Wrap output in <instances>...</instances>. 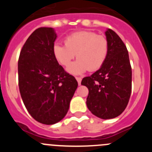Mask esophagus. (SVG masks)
Masks as SVG:
<instances>
[{"instance_id": "1", "label": "esophagus", "mask_w": 152, "mask_h": 152, "mask_svg": "<svg viewBox=\"0 0 152 152\" xmlns=\"http://www.w3.org/2000/svg\"><path fill=\"white\" fill-rule=\"evenodd\" d=\"M75 78H76V80H77V83H78V84L80 85V83H81V77H76Z\"/></svg>"}]
</instances>
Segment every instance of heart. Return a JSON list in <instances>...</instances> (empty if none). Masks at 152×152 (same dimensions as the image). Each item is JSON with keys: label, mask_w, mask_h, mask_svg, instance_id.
<instances>
[{"label": "heart", "mask_w": 152, "mask_h": 152, "mask_svg": "<svg viewBox=\"0 0 152 152\" xmlns=\"http://www.w3.org/2000/svg\"><path fill=\"white\" fill-rule=\"evenodd\" d=\"M64 44H54L53 56L61 65L67 67L77 54L79 59L69 64L67 69L72 75H80L88 70L94 72L100 69L109 52L107 37L91 31L72 33L64 39Z\"/></svg>", "instance_id": "1"}]
</instances>
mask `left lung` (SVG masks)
<instances>
[{
    "label": "left lung",
    "mask_w": 152,
    "mask_h": 152,
    "mask_svg": "<svg viewBox=\"0 0 152 152\" xmlns=\"http://www.w3.org/2000/svg\"><path fill=\"white\" fill-rule=\"evenodd\" d=\"M106 36L109 52L103 66L91 76L82 79L88 88L87 106L94 115L103 119L119 116L129 100L132 91V68L126 45L113 30Z\"/></svg>",
    "instance_id": "obj_1"
}]
</instances>
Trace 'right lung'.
Returning a JSON list of instances; mask_svg holds the SVG:
<instances>
[{"mask_svg":"<svg viewBox=\"0 0 152 152\" xmlns=\"http://www.w3.org/2000/svg\"><path fill=\"white\" fill-rule=\"evenodd\" d=\"M56 36L51 27L36 29L26 41L18 61V84L24 105L39 123L52 125L67 114L77 88L74 76L53 56Z\"/></svg>","mask_w":152,"mask_h":152,"instance_id":"right-lung-1","label":"right lung"}]
</instances>
